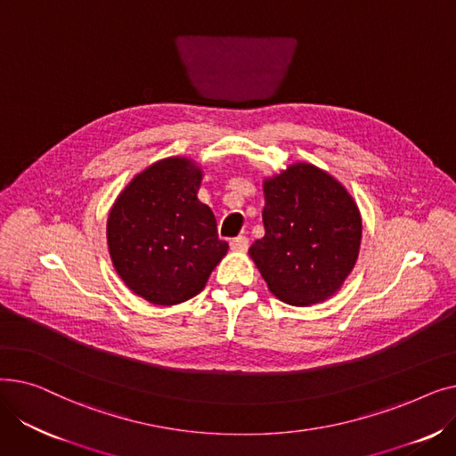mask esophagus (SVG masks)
Returning a JSON list of instances; mask_svg holds the SVG:
<instances>
[{
    "instance_id": "esophagus-1",
    "label": "esophagus",
    "mask_w": 456,
    "mask_h": 456,
    "mask_svg": "<svg viewBox=\"0 0 456 456\" xmlns=\"http://www.w3.org/2000/svg\"><path fill=\"white\" fill-rule=\"evenodd\" d=\"M229 244H231V249L236 251V253H244L249 248V240L246 236H236V238H232Z\"/></svg>"
}]
</instances>
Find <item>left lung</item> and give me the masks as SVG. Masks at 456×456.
<instances>
[{"mask_svg":"<svg viewBox=\"0 0 456 456\" xmlns=\"http://www.w3.org/2000/svg\"><path fill=\"white\" fill-rule=\"evenodd\" d=\"M265 236L249 248L268 290L294 306L323 303L353 272L362 216L347 188L310 162L265 177Z\"/></svg>","mask_w":456,"mask_h":456,"instance_id":"1","label":"left lung"}]
</instances>
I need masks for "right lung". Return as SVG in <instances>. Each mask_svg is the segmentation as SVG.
<instances>
[{
    "instance_id": "add662e5",
    "label": "right lung",
    "mask_w": 456,
    "mask_h": 456,
    "mask_svg": "<svg viewBox=\"0 0 456 456\" xmlns=\"http://www.w3.org/2000/svg\"><path fill=\"white\" fill-rule=\"evenodd\" d=\"M201 181L194 159H160L136 174L110 207L112 266L133 294L153 305L198 296L227 255L214 212L198 198Z\"/></svg>"
}]
</instances>
